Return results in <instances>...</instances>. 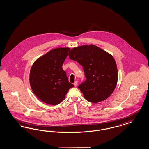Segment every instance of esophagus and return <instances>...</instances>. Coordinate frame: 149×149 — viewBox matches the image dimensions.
Listing matches in <instances>:
<instances>
[{
	"label": "esophagus",
	"instance_id": "esophagus-1",
	"mask_svg": "<svg viewBox=\"0 0 149 149\" xmlns=\"http://www.w3.org/2000/svg\"><path fill=\"white\" fill-rule=\"evenodd\" d=\"M74 86L76 87L77 86V81H75V82L74 83Z\"/></svg>",
	"mask_w": 149,
	"mask_h": 149
}]
</instances>
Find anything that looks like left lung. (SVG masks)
Returning a JSON list of instances; mask_svg holds the SVG:
<instances>
[{
  "mask_svg": "<svg viewBox=\"0 0 149 149\" xmlns=\"http://www.w3.org/2000/svg\"><path fill=\"white\" fill-rule=\"evenodd\" d=\"M69 56L83 67L86 79L78 88L87 101L95 103L111 95L118 77L117 64L113 56L93 45L75 47L69 52Z\"/></svg>",
  "mask_w": 149,
  "mask_h": 149,
  "instance_id": "8db88e82",
  "label": "left lung"
}]
</instances>
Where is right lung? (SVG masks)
<instances>
[{"label": "right lung", "mask_w": 149, "mask_h": 149, "mask_svg": "<svg viewBox=\"0 0 149 149\" xmlns=\"http://www.w3.org/2000/svg\"><path fill=\"white\" fill-rule=\"evenodd\" d=\"M69 48H57L37 59L31 67L30 84L33 93L42 102L51 105L62 102L74 85L68 81L62 65Z\"/></svg>", "instance_id": "right-lung-1"}]
</instances>
